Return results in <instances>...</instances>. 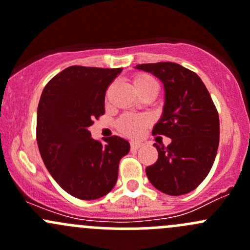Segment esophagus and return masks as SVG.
I'll list each match as a JSON object with an SVG mask.
<instances>
[{"label": "esophagus", "mask_w": 250, "mask_h": 250, "mask_svg": "<svg viewBox=\"0 0 250 250\" xmlns=\"http://www.w3.org/2000/svg\"><path fill=\"white\" fill-rule=\"evenodd\" d=\"M144 144L141 143V141H138V140L130 141V148H132V150H138V148H140Z\"/></svg>", "instance_id": "esophagus-1"}]
</instances>
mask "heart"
<instances>
[{
	"label": "heart",
	"mask_w": 250,
	"mask_h": 250,
	"mask_svg": "<svg viewBox=\"0 0 250 250\" xmlns=\"http://www.w3.org/2000/svg\"><path fill=\"white\" fill-rule=\"evenodd\" d=\"M133 85L138 94H143L146 90H158V83L152 76L147 74H137L133 77ZM150 118L146 116L125 115L118 120L117 127L122 134L127 137H139L147 125Z\"/></svg>",
	"instance_id": "heart-1"
}]
</instances>
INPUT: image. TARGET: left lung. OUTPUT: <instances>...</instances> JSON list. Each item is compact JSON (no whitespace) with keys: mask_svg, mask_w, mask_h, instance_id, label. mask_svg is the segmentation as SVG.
I'll return each mask as SVG.
<instances>
[{"mask_svg":"<svg viewBox=\"0 0 250 250\" xmlns=\"http://www.w3.org/2000/svg\"><path fill=\"white\" fill-rule=\"evenodd\" d=\"M163 83L165 105L152 134L166 135L167 147L158 151L155 165L146 168L150 183L161 192L180 196L191 192L211 169L219 146V115L198 75L176 62L140 64Z\"/></svg>","mask_w":250,"mask_h":250,"instance_id":"obj_1","label":"left lung"}]
</instances>
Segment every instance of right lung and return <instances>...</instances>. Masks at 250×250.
<instances>
[{
	"label": "right lung",
	"mask_w": 250,
	"mask_h": 250,
	"mask_svg": "<svg viewBox=\"0 0 250 250\" xmlns=\"http://www.w3.org/2000/svg\"><path fill=\"white\" fill-rule=\"evenodd\" d=\"M122 69L70 66L54 76L37 107V144L48 172L62 190L84 201L107 195L129 152L123 138L95 140L88 128L105 112V93Z\"/></svg>",
	"instance_id": "obj_1"
}]
</instances>
